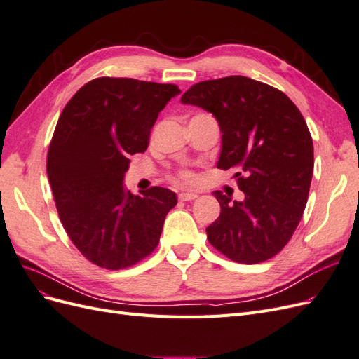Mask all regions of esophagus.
I'll return each instance as SVG.
<instances>
[{"label":"esophagus","instance_id":"esophagus-1","mask_svg":"<svg viewBox=\"0 0 359 359\" xmlns=\"http://www.w3.org/2000/svg\"><path fill=\"white\" fill-rule=\"evenodd\" d=\"M180 201H194L198 198V194L196 193H189V191H182V193H180Z\"/></svg>","mask_w":359,"mask_h":359}]
</instances>
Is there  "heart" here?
Here are the masks:
<instances>
[{"instance_id": "obj_1", "label": "heart", "mask_w": 359, "mask_h": 359, "mask_svg": "<svg viewBox=\"0 0 359 359\" xmlns=\"http://www.w3.org/2000/svg\"><path fill=\"white\" fill-rule=\"evenodd\" d=\"M193 180H194L193 173L189 172V170H182V172L180 173V177H178V182H181V184H189V182H191Z\"/></svg>"}]
</instances>
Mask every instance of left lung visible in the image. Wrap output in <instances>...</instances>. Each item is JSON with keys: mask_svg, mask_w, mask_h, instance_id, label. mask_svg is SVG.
Segmentation results:
<instances>
[{"mask_svg": "<svg viewBox=\"0 0 359 359\" xmlns=\"http://www.w3.org/2000/svg\"><path fill=\"white\" fill-rule=\"evenodd\" d=\"M184 104L211 112L222 132L217 168L235 169L244 201L212 194L220 215L206 227L214 248L238 264L274 257L289 243L309 199L313 140L298 107L280 90L245 76L194 83Z\"/></svg>", "mask_w": 359, "mask_h": 359, "instance_id": "1", "label": "left lung"}]
</instances>
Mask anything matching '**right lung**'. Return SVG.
<instances>
[{
  "label": "right lung",
  "mask_w": 359,
  "mask_h": 359,
  "mask_svg": "<svg viewBox=\"0 0 359 359\" xmlns=\"http://www.w3.org/2000/svg\"><path fill=\"white\" fill-rule=\"evenodd\" d=\"M180 93L173 83L97 78L60 115L48 151V177L64 229L97 266L128 268L158 244L177 194L151 187L137 196L123 181L128 157L148 148L158 114Z\"/></svg>",
  "instance_id": "add662e5"
}]
</instances>
